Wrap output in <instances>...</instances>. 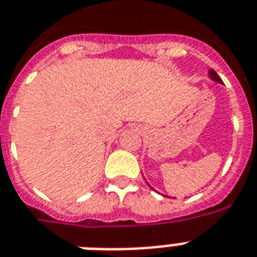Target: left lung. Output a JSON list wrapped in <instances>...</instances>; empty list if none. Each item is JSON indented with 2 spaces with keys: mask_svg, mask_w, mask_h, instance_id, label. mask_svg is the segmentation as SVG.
Instances as JSON below:
<instances>
[{
  "mask_svg": "<svg viewBox=\"0 0 257 257\" xmlns=\"http://www.w3.org/2000/svg\"><path fill=\"white\" fill-rule=\"evenodd\" d=\"M207 75H209L210 80H213V81L219 82V84H222V80H220V77H219V76L217 75V72L214 71V69H209V73H207ZM146 182H147V185L150 186V188H151L152 190H155L154 188H152V186L150 185V184H148V181H146ZM155 192H156V190H155ZM158 193H159V192H158ZM163 196H164V194H163ZM164 197H168V196H164ZM169 198H171V197H169Z\"/></svg>",
  "mask_w": 257,
  "mask_h": 257,
  "instance_id": "8db88e82",
  "label": "left lung"
}]
</instances>
